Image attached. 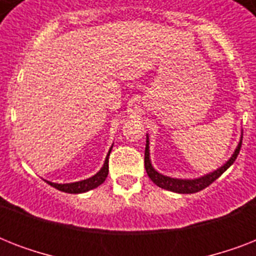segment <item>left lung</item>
I'll use <instances>...</instances> for the list:
<instances>
[{
    "instance_id": "left-lung-1",
    "label": "left lung",
    "mask_w": 256,
    "mask_h": 256,
    "mask_svg": "<svg viewBox=\"0 0 256 256\" xmlns=\"http://www.w3.org/2000/svg\"><path fill=\"white\" fill-rule=\"evenodd\" d=\"M240 148H242V140L239 142L238 148L235 150V152L232 154L230 160H227L226 164L222 166L220 168H218L214 172L211 174H207L202 178L198 179H175V178H168V176H164V175L156 172L154 168H152V164H150V154H148V144H146V148H144V168H146V172H148V178L152 179V182L156 183V186L162 187V188H166V190L174 191V192H179V194H194V192H198V191L206 188L207 186H210L211 183L216 180V179L220 176V175L230 168L231 164H234L236 156H238L239 152H240Z\"/></svg>"
}]
</instances>
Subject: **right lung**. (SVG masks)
Here are the masks:
<instances>
[{
    "mask_svg": "<svg viewBox=\"0 0 256 256\" xmlns=\"http://www.w3.org/2000/svg\"><path fill=\"white\" fill-rule=\"evenodd\" d=\"M112 152V150H110ZM110 152H108L106 160H104V168H100L98 172H96L94 176L92 178L85 179V180H81V182H76V183H66V184H58V183L53 182H48L50 186L56 187L57 190L64 191V192H70V194H80V192H85V191L92 190L96 188L100 184L104 182V179L108 178V156H110Z\"/></svg>",
    "mask_w": 256,
    "mask_h": 256,
    "instance_id": "add662e5",
    "label": "right lung"
}]
</instances>
